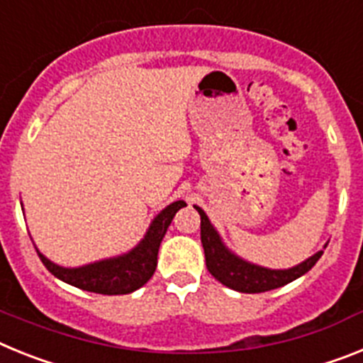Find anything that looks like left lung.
Listing matches in <instances>:
<instances>
[{
    "instance_id": "1",
    "label": "left lung",
    "mask_w": 363,
    "mask_h": 363,
    "mask_svg": "<svg viewBox=\"0 0 363 363\" xmlns=\"http://www.w3.org/2000/svg\"><path fill=\"white\" fill-rule=\"evenodd\" d=\"M194 208L201 216V242H203L208 272L212 274L217 281H220L232 291L245 292V294H257V292L279 289V286L294 281L303 274H307L323 254V250H318L314 256L307 257V259L301 261L299 264H294L291 269H269V267L250 263V261L242 259L241 256H238L235 252L226 247L225 241L216 230V226L210 223L203 208Z\"/></svg>"
}]
</instances>
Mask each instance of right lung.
Returning a JSON list of instances; mask_svg holds the SVG:
<instances>
[{"label":"right lung","instance_id":"add662e5","mask_svg":"<svg viewBox=\"0 0 363 363\" xmlns=\"http://www.w3.org/2000/svg\"><path fill=\"white\" fill-rule=\"evenodd\" d=\"M184 206V201H175L164 210H160L153 217L146 234L138 241V245H135L131 250L124 252L121 256L106 257V259L82 264V267H60V264L47 259L36 248L38 256L52 276L69 283V285L78 286L82 291L107 296L129 294V292H135L150 281V277L153 276L157 269L160 241H162L168 226L172 225L175 213Z\"/></svg>","mask_w":363,"mask_h":363}]
</instances>
